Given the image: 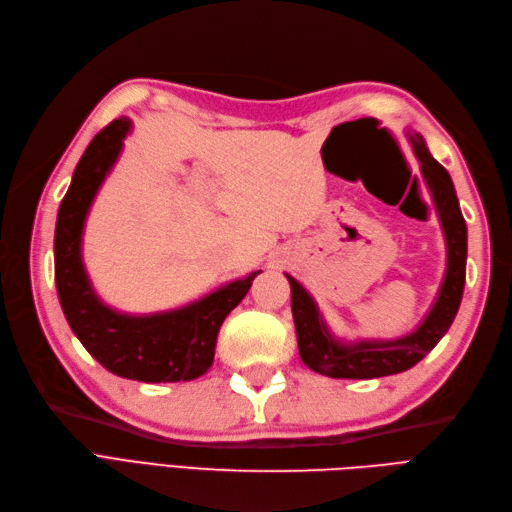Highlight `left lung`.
Returning a JSON list of instances; mask_svg holds the SVG:
<instances>
[{"instance_id":"left-lung-1","label":"left lung","mask_w":512,"mask_h":512,"mask_svg":"<svg viewBox=\"0 0 512 512\" xmlns=\"http://www.w3.org/2000/svg\"><path fill=\"white\" fill-rule=\"evenodd\" d=\"M412 149L421 162V173L436 205L438 218L446 239V273L436 303L418 327L397 339H359V342H339L335 339L318 312L316 301L294 280L290 282V303L301 361L316 374L329 378L369 380L401 374L429 354L444 333L451 329L461 303L463 284H466L468 258V228L463 220L455 185L446 168L433 160L425 138L418 132H408Z\"/></svg>"}]
</instances>
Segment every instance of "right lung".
Wrapping results in <instances>:
<instances>
[{"label": "right lung", "mask_w": 512, "mask_h": 512, "mask_svg": "<svg viewBox=\"0 0 512 512\" xmlns=\"http://www.w3.org/2000/svg\"><path fill=\"white\" fill-rule=\"evenodd\" d=\"M130 119L121 117L94 136L76 164L55 226V284L61 309L85 350L111 374L138 382H188L213 363L224 318L250 290L252 271L207 297L170 312L130 316L104 305L87 277L81 241L91 203L115 166Z\"/></svg>", "instance_id": "add662e5"}]
</instances>
